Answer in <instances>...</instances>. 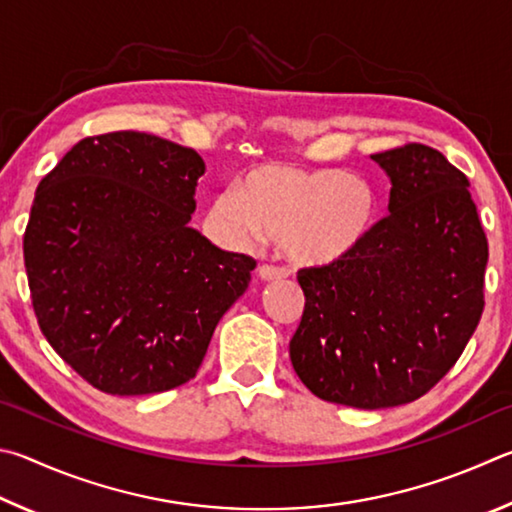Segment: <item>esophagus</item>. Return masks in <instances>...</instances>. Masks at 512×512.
Listing matches in <instances>:
<instances>
[{
	"instance_id": "obj_1",
	"label": "esophagus",
	"mask_w": 512,
	"mask_h": 512,
	"mask_svg": "<svg viewBox=\"0 0 512 512\" xmlns=\"http://www.w3.org/2000/svg\"><path fill=\"white\" fill-rule=\"evenodd\" d=\"M258 276H261V281H279L285 276V270L274 265H261L258 267Z\"/></svg>"
}]
</instances>
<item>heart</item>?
Returning <instances> with one entry per match:
<instances>
[{"label":"heart","instance_id":"heart-1","mask_svg":"<svg viewBox=\"0 0 512 512\" xmlns=\"http://www.w3.org/2000/svg\"><path fill=\"white\" fill-rule=\"evenodd\" d=\"M213 211L240 236L279 242L299 270H328L371 236L378 193L364 177L337 168L261 164L233 184V193L215 197Z\"/></svg>","mask_w":512,"mask_h":512}]
</instances>
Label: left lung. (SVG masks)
Wrapping results in <instances>:
<instances>
[{
  "instance_id": "obj_1",
  "label": "left lung",
  "mask_w": 512,
  "mask_h": 512,
  "mask_svg": "<svg viewBox=\"0 0 512 512\" xmlns=\"http://www.w3.org/2000/svg\"><path fill=\"white\" fill-rule=\"evenodd\" d=\"M389 215L348 261L297 276L306 308L290 360L317 398L355 409L414 402L459 360L483 312L488 238L470 182L441 152L371 155Z\"/></svg>"
}]
</instances>
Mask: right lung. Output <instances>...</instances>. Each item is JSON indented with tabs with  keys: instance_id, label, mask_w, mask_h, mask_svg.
Instances as JSON below:
<instances>
[{
	"instance_id": "obj_1",
	"label": "right lung",
	"mask_w": 512,
	"mask_h": 512,
	"mask_svg": "<svg viewBox=\"0 0 512 512\" xmlns=\"http://www.w3.org/2000/svg\"><path fill=\"white\" fill-rule=\"evenodd\" d=\"M204 161L121 130L78 141L35 191L24 267L53 351L98 391L146 396L195 378L256 261L188 227Z\"/></svg>"
}]
</instances>
